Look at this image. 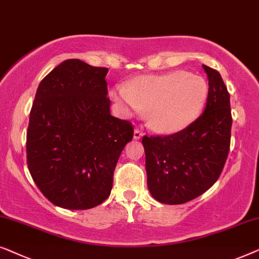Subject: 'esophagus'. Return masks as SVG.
I'll list each match as a JSON object with an SVG mask.
<instances>
[{
  "label": "esophagus",
  "mask_w": 259,
  "mask_h": 259,
  "mask_svg": "<svg viewBox=\"0 0 259 259\" xmlns=\"http://www.w3.org/2000/svg\"><path fill=\"white\" fill-rule=\"evenodd\" d=\"M143 135H144V133L142 130L135 129V131H134V138H135V140H140V138L143 137Z\"/></svg>",
  "instance_id": "34e87169"
}]
</instances>
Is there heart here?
<instances>
[{
  "label": "heart",
  "mask_w": 259,
  "mask_h": 259,
  "mask_svg": "<svg viewBox=\"0 0 259 259\" xmlns=\"http://www.w3.org/2000/svg\"><path fill=\"white\" fill-rule=\"evenodd\" d=\"M134 114L149 110V125L159 133H176L187 128L201 115L207 98V84L201 76L187 71L142 76L129 88L114 94Z\"/></svg>",
  "instance_id": "heart-1"
}]
</instances>
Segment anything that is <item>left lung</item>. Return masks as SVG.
Listing matches in <instances>:
<instances>
[{
	"mask_svg": "<svg viewBox=\"0 0 259 259\" xmlns=\"http://www.w3.org/2000/svg\"><path fill=\"white\" fill-rule=\"evenodd\" d=\"M206 107L187 128L171 135L143 136L148 188L164 204H183L204 194L220 178L230 150V95L220 72L203 64Z\"/></svg>",
	"mask_w": 259,
	"mask_h": 259,
	"instance_id": "left-lung-1",
	"label": "left lung"
}]
</instances>
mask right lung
Masks as SVG:
<instances>
[{
  "label": "right lung",
  "mask_w": 259,
  "mask_h": 259,
  "mask_svg": "<svg viewBox=\"0 0 259 259\" xmlns=\"http://www.w3.org/2000/svg\"><path fill=\"white\" fill-rule=\"evenodd\" d=\"M108 68L67 60L39 83L27 131V164L53 204L85 210L109 197L114 171L134 137L110 114Z\"/></svg>",
  "instance_id": "add662e5"
}]
</instances>
